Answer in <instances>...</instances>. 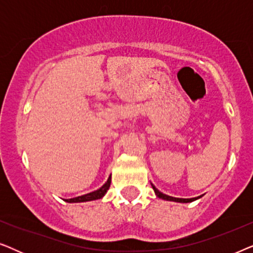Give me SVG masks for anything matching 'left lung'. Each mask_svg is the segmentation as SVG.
<instances>
[{
    "mask_svg": "<svg viewBox=\"0 0 253 253\" xmlns=\"http://www.w3.org/2000/svg\"><path fill=\"white\" fill-rule=\"evenodd\" d=\"M152 188L154 189V192L155 195H157L159 198H162V199H166V200H171V202H178V203H190V202H193V200H196V198H190V199H184V198H175V197H170V196H167L165 195V193H162L161 191H159V190L155 188L154 185H152Z\"/></svg>",
    "mask_w": 253,
    "mask_h": 253,
    "instance_id": "1",
    "label": "left lung"
}]
</instances>
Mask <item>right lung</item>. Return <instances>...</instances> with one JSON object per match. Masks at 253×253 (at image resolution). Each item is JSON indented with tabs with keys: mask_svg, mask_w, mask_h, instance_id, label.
I'll use <instances>...</instances> for the list:
<instances>
[{
	"mask_svg": "<svg viewBox=\"0 0 253 253\" xmlns=\"http://www.w3.org/2000/svg\"><path fill=\"white\" fill-rule=\"evenodd\" d=\"M110 182H112V177H109L108 181H107L105 184L101 186V188L95 190V191L89 192V193H87V195H84V196H81V197H76V198L67 199L65 202H68V203H83V202H89V200H95V199L102 198V197L106 195L107 190L109 189Z\"/></svg>",
	"mask_w": 253,
	"mask_h": 253,
	"instance_id": "right-lung-1",
	"label": "right lung"
}]
</instances>
